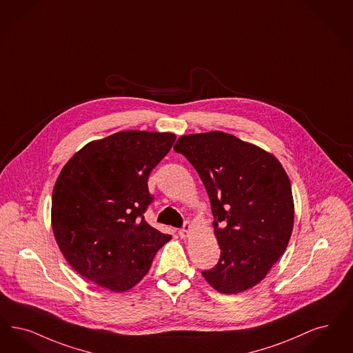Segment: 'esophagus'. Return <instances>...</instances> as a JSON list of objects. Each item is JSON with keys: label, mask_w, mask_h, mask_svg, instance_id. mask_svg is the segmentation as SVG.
<instances>
[{"label": "esophagus", "mask_w": 353, "mask_h": 353, "mask_svg": "<svg viewBox=\"0 0 353 353\" xmlns=\"http://www.w3.org/2000/svg\"><path fill=\"white\" fill-rule=\"evenodd\" d=\"M189 232H190V225H189V222H185V223H183V228H180L179 234H180V236H181V238H188Z\"/></svg>", "instance_id": "obj_1"}]
</instances>
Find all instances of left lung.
<instances>
[{
    "label": "left lung",
    "mask_w": 353,
    "mask_h": 353,
    "mask_svg": "<svg viewBox=\"0 0 353 353\" xmlns=\"http://www.w3.org/2000/svg\"><path fill=\"white\" fill-rule=\"evenodd\" d=\"M173 150L197 170L212 203L221 257L202 276L225 294L257 285L283 254L293 231L294 202L281 163L222 131L183 135Z\"/></svg>",
    "instance_id": "8db88e82"
}]
</instances>
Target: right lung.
Returning a JSON list of instances; mask_svg holds the SVG:
<instances>
[{"label": "right lung", "mask_w": 353, "mask_h": 353, "mask_svg": "<svg viewBox=\"0 0 353 353\" xmlns=\"http://www.w3.org/2000/svg\"><path fill=\"white\" fill-rule=\"evenodd\" d=\"M176 141L170 132L121 131L72 156L52 192L51 223L72 268L112 292L134 288L172 238L150 226L151 170Z\"/></svg>", "instance_id": "add662e5"}]
</instances>
